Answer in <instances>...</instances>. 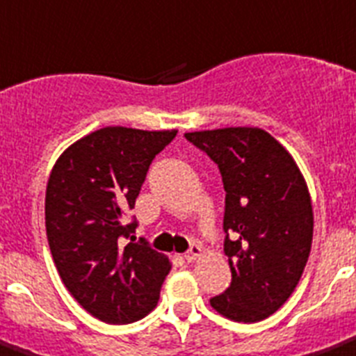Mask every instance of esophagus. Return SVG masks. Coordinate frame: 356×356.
<instances>
[{"label":"esophagus","instance_id":"esophagus-1","mask_svg":"<svg viewBox=\"0 0 356 356\" xmlns=\"http://www.w3.org/2000/svg\"><path fill=\"white\" fill-rule=\"evenodd\" d=\"M199 257H201V248H199L195 244V246L190 248V252L184 253V261H186V262H193V261H197Z\"/></svg>","mask_w":356,"mask_h":356}]
</instances>
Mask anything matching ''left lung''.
<instances>
[{"label": "left lung", "mask_w": 356, "mask_h": 356, "mask_svg": "<svg viewBox=\"0 0 356 356\" xmlns=\"http://www.w3.org/2000/svg\"><path fill=\"white\" fill-rule=\"evenodd\" d=\"M222 177L224 253L232 282L210 304L237 322H259L293 293L312 252L306 181L284 146L261 128L184 134Z\"/></svg>", "instance_id": "1"}]
</instances>
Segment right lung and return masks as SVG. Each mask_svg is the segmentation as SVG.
<instances>
[{"label": "right lung", "mask_w": 356, "mask_h": 356, "mask_svg": "<svg viewBox=\"0 0 356 356\" xmlns=\"http://www.w3.org/2000/svg\"><path fill=\"white\" fill-rule=\"evenodd\" d=\"M177 130L106 127L83 137L58 159L44 197V224L63 284L106 324H130L152 312L170 261L136 241V206L155 155Z\"/></svg>", "instance_id": "add662e5"}]
</instances>
